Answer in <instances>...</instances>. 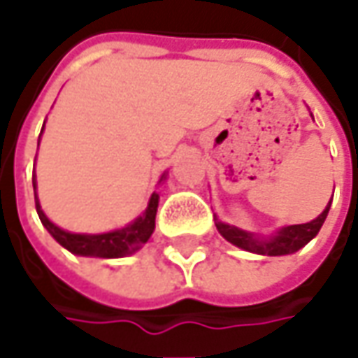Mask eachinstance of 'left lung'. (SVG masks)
<instances>
[{
    "label": "left lung",
    "mask_w": 358,
    "mask_h": 358,
    "mask_svg": "<svg viewBox=\"0 0 358 358\" xmlns=\"http://www.w3.org/2000/svg\"><path fill=\"white\" fill-rule=\"evenodd\" d=\"M333 201V197H331ZM331 209V203L324 207V211L317 219H313L310 223H303V225H289L282 227L277 235L273 237H257L253 233H247L243 229L233 227L227 223H221L215 217V225L219 229V233L233 245H237L245 251H251L257 255H268V257H279V255H291L299 251L301 247H305L313 237H317V233L323 227L327 213Z\"/></svg>",
    "instance_id": "8db88e82"
}]
</instances>
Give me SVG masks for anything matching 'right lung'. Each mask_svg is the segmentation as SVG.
Segmentation results:
<instances>
[{"mask_svg":"<svg viewBox=\"0 0 358 358\" xmlns=\"http://www.w3.org/2000/svg\"><path fill=\"white\" fill-rule=\"evenodd\" d=\"M35 189V179H34ZM159 195L153 193L149 205L145 209V213L135 219L131 225L123 229H115L109 233H101V235H79V233H69L63 231L57 225H53L49 221L45 213L41 211V205L35 195V209L37 215L43 223V227L48 229L49 235L57 241L62 247L73 255H83V257H101V259H117V257H125V255L135 253L143 243L149 241L155 229V215H157Z\"/></svg>","mask_w":358,"mask_h":358,"instance_id":"obj_1","label":"right lung"}]
</instances>
